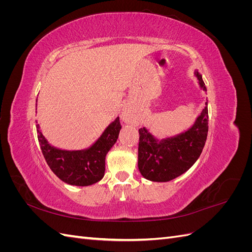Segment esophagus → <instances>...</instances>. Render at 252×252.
<instances>
[{
	"mask_svg": "<svg viewBox=\"0 0 252 252\" xmlns=\"http://www.w3.org/2000/svg\"><path fill=\"white\" fill-rule=\"evenodd\" d=\"M122 119H123V121L126 122V123H130V122H132L133 121V116H132V113L130 112V110L124 109L123 113H122Z\"/></svg>",
	"mask_w": 252,
	"mask_h": 252,
	"instance_id": "obj_1",
	"label": "esophagus"
}]
</instances>
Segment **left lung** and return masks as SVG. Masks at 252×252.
<instances>
[{"instance_id": "1", "label": "left lung", "mask_w": 252, "mask_h": 252, "mask_svg": "<svg viewBox=\"0 0 252 252\" xmlns=\"http://www.w3.org/2000/svg\"><path fill=\"white\" fill-rule=\"evenodd\" d=\"M203 90L205 83L199 72ZM139 169L143 177L154 182H168L183 174L201 156L208 134V106L186 132L157 143L145 128L139 129Z\"/></svg>"}]
</instances>
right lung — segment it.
Wrapping results in <instances>:
<instances>
[{"label":"right lung","mask_w":252,"mask_h":252,"mask_svg":"<svg viewBox=\"0 0 252 252\" xmlns=\"http://www.w3.org/2000/svg\"><path fill=\"white\" fill-rule=\"evenodd\" d=\"M121 128L118 118L93 147L84 151L59 150L44 139L39 125H36V132L43 156L53 173L67 184L88 186L103 179L106 155L117 142Z\"/></svg>","instance_id":"obj_1"}]
</instances>
